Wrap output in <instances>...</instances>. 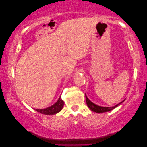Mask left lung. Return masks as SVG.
Wrapping results in <instances>:
<instances>
[{
    "label": "left lung",
    "mask_w": 147,
    "mask_h": 147,
    "mask_svg": "<svg viewBox=\"0 0 147 147\" xmlns=\"http://www.w3.org/2000/svg\"><path fill=\"white\" fill-rule=\"evenodd\" d=\"M86 103H87L88 106L90 108V109L92 110V111L97 112V113H103V112L110 111V110H113L114 108L117 107V106L120 104H118L117 105L113 106V107H102V106H98L95 104L92 103V102L88 99L86 96Z\"/></svg>",
    "instance_id": "obj_1"
}]
</instances>
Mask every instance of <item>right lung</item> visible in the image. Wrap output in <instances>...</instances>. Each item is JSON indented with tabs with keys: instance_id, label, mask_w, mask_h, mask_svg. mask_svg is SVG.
Listing matches in <instances>:
<instances>
[{
	"instance_id": "obj_1",
	"label": "right lung",
	"mask_w": 147,
	"mask_h": 147,
	"mask_svg": "<svg viewBox=\"0 0 147 147\" xmlns=\"http://www.w3.org/2000/svg\"><path fill=\"white\" fill-rule=\"evenodd\" d=\"M64 105V102L61 100V98L60 97L57 102L53 105L49 106L47 108H44V109H35L36 111L40 113L46 114V115H52V114H57L59 112L60 110L62 109Z\"/></svg>"
}]
</instances>
